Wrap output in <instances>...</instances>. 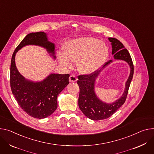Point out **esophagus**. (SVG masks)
I'll list each match as a JSON object with an SVG mask.
<instances>
[{"instance_id": "obj_1", "label": "esophagus", "mask_w": 154, "mask_h": 154, "mask_svg": "<svg viewBox=\"0 0 154 154\" xmlns=\"http://www.w3.org/2000/svg\"><path fill=\"white\" fill-rule=\"evenodd\" d=\"M69 79V82H76L77 80V77L74 75H70Z\"/></svg>"}]
</instances>
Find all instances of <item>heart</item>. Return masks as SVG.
Here are the masks:
<instances>
[{"label": "heart", "instance_id": "b5f03b06", "mask_svg": "<svg viewBox=\"0 0 154 154\" xmlns=\"http://www.w3.org/2000/svg\"><path fill=\"white\" fill-rule=\"evenodd\" d=\"M64 54L60 53L61 64L67 68L71 62H77L78 71L83 74H90L97 71L106 61L109 50L106 44L92 37L72 40L64 47Z\"/></svg>", "mask_w": 154, "mask_h": 154}]
</instances>
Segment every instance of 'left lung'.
I'll use <instances>...</instances> for the list:
<instances>
[{
  "instance_id": "8db88e82",
  "label": "left lung",
  "mask_w": 154,
  "mask_h": 154,
  "mask_svg": "<svg viewBox=\"0 0 154 154\" xmlns=\"http://www.w3.org/2000/svg\"><path fill=\"white\" fill-rule=\"evenodd\" d=\"M115 60H123L128 63L130 67V74L125 83V88L122 96L113 103H106L101 101L96 96L94 91L96 79L101 70L88 75L78 76L77 84L79 86V107L85 116L93 120H104L112 116L125 102L134 73V66L128 51L125 48L122 42L116 38L109 37ZM112 60H109L103 66L102 69L109 65Z\"/></svg>"
}]
</instances>
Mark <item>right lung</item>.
<instances>
[{
  "instance_id": "add662e5",
  "label": "right lung",
  "mask_w": 154,
  "mask_h": 154,
  "mask_svg": "<svg viewBox=\"0 0 154 154\" xmlns=\"http://www.w3.org/2000/svg\"><path fill=\"white\" fill-rule=\"evenodd\" d=\"M34 45L45 48L54 59L56 58L54 44L48 41L44 32L27 34L14 51L10 65V87L13 94L21 107L29 116L44 119L57 109V97L69 84V74H51L44 80L34 82L26 79L18 71L15 55L23 47Z\"/></svg>"
}]
</instances>
